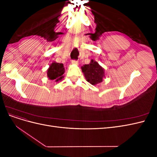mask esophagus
Listing matches in <instances>:
<instances>
[{"instance_id":"34e87169","label":"esophagus","mask_w":157,"mask_h":157,"mask_svg":"<svg viewBox=\"0 0 157 157\" xmlns=\"http://www.w3.org/2000/svg\"><path fill=\"white\" fill-rule=\"evenodd\" d=\"M71 63H72L74 64V65H77V64H78V61L73 59V60L71 61Z\"/></svg>"}]
</instances>
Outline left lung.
Segmentation results:
<instances>
[{
    "instance_id": "8db88e82",
    "label": "left lung",
    "mask_w": 157,
    "mask_h": 157,
    "mask_svg": "<svg viewBox=\"0 0 157 157\" xmlns=\"http://www.w3.org/2000/svg\"><path fill=\"white\" fill-rule=\"evenodd\" d=\"M86 80L92 85H96L102 82L104 77V69L100 65L91 60L90 64H86L81 67Z\"/></svg>"
}]
</instances>
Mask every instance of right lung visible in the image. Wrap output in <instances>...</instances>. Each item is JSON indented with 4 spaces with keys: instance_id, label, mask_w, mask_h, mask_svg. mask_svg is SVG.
<instances>
[{
    "instance_id": "obj_1",
    "label": "right lung",
    "mask_w": 157,
    "mask_h": 157,
    "mask_svg": "<svg viewBox=\"0 0 157 157\" xmlns=\"http://www.w3.org/2000/svg\"><path fill=\"white\" fill-rule=\"evenodd\" d=\"M65 72V68L63 63L54 62L52 63L47 71V76L50 80H56V82L61 80L63 78V75Z\"/></svg>"
}]
</instances>
